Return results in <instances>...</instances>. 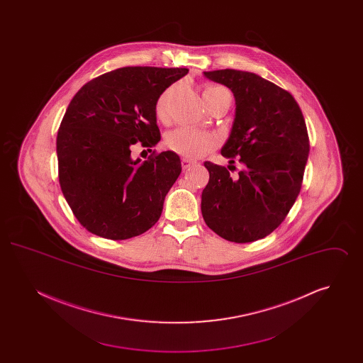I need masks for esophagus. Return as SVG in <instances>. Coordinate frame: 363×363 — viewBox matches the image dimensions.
Masks as SVG:
<instances>
[{
	"label": "esophagus",
	"mask_w": 363,
	"mask_h": 363,
	"mask_svg": "<svg viewBox=\"0 0 363 363\" xmlns=\"http://www.w3.org/2000/svg\"><path fill=\"white\" fill-rule=\"evenodd\" d=\"M196 162L194 160H191V159H188V157H182L181 159V164H182V169H188L189 166L191 164H194Z\"/></svg>",
	"instance_id": "1"
}]
</instances>
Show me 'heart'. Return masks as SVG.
Segmentation results:
<instances>
[{
  "mask_svg": "<svg viewBox=\"0 0 363 363\" xmlns=\"http://www.w3.org/2000/svg\"><path fill=\"white\" fill-rule=\"evenodd\" d=\"M174 89H175L174 86L167 88L159 95L156 101V117L160 121H166L169 118V107H170V101L173 98ZM203 96L206 104L215 102L223 98L231 101L230 92L220 86H206ZM215 144L216 141L211 135L203 133L191 128H178L172 133H169L166 138V145L172 151L186 157H201L209 152L215 147Z\"/></svg>",
  "mask_w": 363,
  "mask_h": 363,
  "instance_id": "heart-1",
  "label": "heart"
}]
</instances>
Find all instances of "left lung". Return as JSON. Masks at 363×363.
Wrapping results in <instances>:
<instances>
[{
    "label": "left lung",
    "mask_w": 363,
    "mask_h": 363,
    "mask_svg": "<svg viewBox=\"0 0 363 363\" xmlns=\"http://www.w3.org/2000/svg\"><path fill=\"white\" fill-rule=\"evenodd\" d=\"M204 76L234 94L235 118L222 155L230 163L237 156L242 170L233 178L230 166L204 163L209 181L201 213L227 241H257L286 219L299 194L311 148L305 118L290 92L256 73L220 69Z\"/></svg>",
    "instance_id": "obj_1"
}]
</instances>
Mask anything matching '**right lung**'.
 <instances>
[{"label": "right lung", "mask_w": 363, "mask_h": 363, "mask_svg": "<svg viewBox=\"0 0 363 363\" xmlns=\"http://www.w3.org/2000/svg\"><path fill=\"white\" fill-rule=\"evenodd\" d=\"M186 68L126 67L88 82L73 96L57 135L61 190L80 225L107 240L138 237L155 225L181 174L173 151L132 159L130 147L160 140L159 95Z\"/></svg>", "instance_id": "right-lung-1"}]
</instances>
